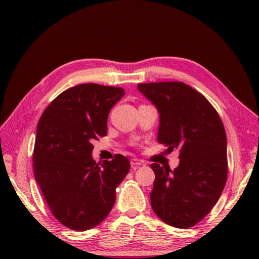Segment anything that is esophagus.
Wrapping results in <instances>:
<instances>
[{
  "mask_svg": "<svg viewBox=\"0 0 259 259\" xmlns=\"http://www.w3.org/2000/svg\"><path fill=\"white\" fill-rule=\"evenodd\" d=\"M131 165L132 166H139V165H144V162L142 160H139L137 158H134L131 160Z\"/></svg>",
  "mask_w": 259,
  "mask_h": 259,
  "instance_id": "1",
  "label": "esophagus"
}]
</instances>
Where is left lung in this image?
<instances>
[{"mask_svg":"<svg viewBox=\"0 0 259 259\" xmlns=\"http://www.w3.org/2000/svg\"><path fill=\"white\" fill-rule=\"evenodd\" d=\"M160 113L158 142L179 149V165L152 163L151 206L160 219L186 229L216 204L228 175L227 137L221 116L201 93L183 82L138 84Z\"/></svg>","mask_w":259,"mask_h":259,"instance_id":"8db88e82","label":"left lung"}]
</instances>
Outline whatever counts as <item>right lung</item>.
<instances>
[{"label":"right lung","mask_w":259,"mask_h":259,"mask_svg":"<svg viewBox=\"0 0 259 259\" xmlns=\"http://www.w3.org/2000/svg\"><path fill=\"white\" fill-rule=\"evenodd\" d=\"M124 95L114 86L76 85L55 98L38 120L34 177L53 215L69 229L85 231L103 222L128 173L122 154L101 165L92 158V142L107 135L109 112Z\"/></svg>","instance_id":"1"}]
</instances>
